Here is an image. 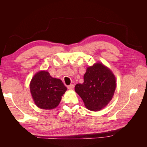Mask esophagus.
<instances>
[{"instance_id": "esophagus-1", "label": "esophagus", "mask_w": 147, "mask_h": 147, "mask_svg": "<svg viewBox=\"0 0 147 147\" xmlns=\"http://www.w3.org/2000/svg\"><path fill=\"white\" fill-rule=\"evenodd\" d=\"M74 84H70V85L67 86V88L70 90H72V89H74Z\"/></svg>"}]
</instances>
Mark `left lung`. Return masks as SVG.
<instances>
[{"label": "left lung", "mask_w": 147, "mask_h": 147, "mask_svg": "<svg viewBox=\"0 0 147 147\" xmlns=\"http://www.w3.org/2000/svg\"><path fill=\"white\" fill-rule=\"evenodd\" d=\"M84 82L77 84L75 91L86 107L91 111L103 109L112 100L116 88L115 75L103 64L96 63L87 68Z\"/></svg>", "instance_id": "obj_1"}]
</instances>
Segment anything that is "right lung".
<instances>
[{"mask_svg": "<svg viewBox=\"0 0 147 147\" xmlns=\"http://www.w3.org/2000/svg\"><path fill=\"white\" fill-rule=\"evenodd\" d=\"M32 98L38 107L50 110L60 103L67 88L60 79L53 78L47 71H40L30 83Z\"/></svg>", "mask_w": 147, "mask_h": 147, "instance_id": "add662e5", "label": "right lung"}]
</instances>
